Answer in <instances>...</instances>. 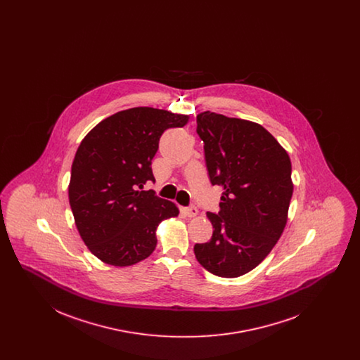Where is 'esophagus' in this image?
<instances>
[{
    "label": "esophagus",
    "mask_w": 360,
    "mask_h": 360,
    "mask_svg": "<svg viewBox=\"0 0 360 360\" xmlns=\"http://www.w3.org/2000/svg\"><path fill=\"white\" fill-rule=\"evenodd\" d=\"M185 213H186L188 217H195L198 214V209L194 205H190L185 207Z\"/></svg>",
    "instance_id": "esophagus-1"
}]
</instances>
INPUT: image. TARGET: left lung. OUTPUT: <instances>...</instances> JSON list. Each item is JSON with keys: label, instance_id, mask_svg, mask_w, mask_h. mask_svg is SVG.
<instances>
[{"label": "left lung", "instance_id": "left-lung-1", "mask_svg": "<svg viewBox=\"0 0 360 360\" xmlns=\"http://www.w3.org/2000/svg\"><path fill=\"white\" fill-rule=\"evenodd\" d=\"M212 185L223 186L219 213H206L212 239L194 245L209 273L236 278L254 270L281 238L292 195L291 162L267 129L214 112L197 115Z\"/></svg>", "mask_w": 360, "mask_h": 360}]
</instances>
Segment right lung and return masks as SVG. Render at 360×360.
<instances>
[{
  "mask_svg": "<svg viewBox=\"0 0 360 360\" xmlns=\"http://www.w3.org/2000/svg\"><path fill=\"white\" fill-rule=\"evenodd\" d=\"M188 121L163 109L131 108L98 122L81 141L70 206L84 243L103 263L127 267L150 257L158 225L179 214L174 202L141 188L155 181L151 162L162 134Z\"/></svg>",
  "mask_w": 360,
  "mask_h": 360,
  "instance_id": "1",
  "label": "right lung"
}]
</instances>
